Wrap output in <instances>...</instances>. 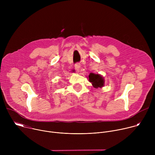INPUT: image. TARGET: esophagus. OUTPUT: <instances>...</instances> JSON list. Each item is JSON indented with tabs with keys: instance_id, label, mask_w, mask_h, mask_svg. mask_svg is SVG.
I'll list each match as a JSON object with an SVG mask.
<instances>
[{
	"instance_id": "obj_1",
	"label": "esophagus",
	"mask_w": 155,
	"mask_h": 155,
	"mask_svg": "<svg viewBox=\"0 0 155 155\" xmlns=\"http://www.w3.org/2000/svg\"><path fill=\"white\" fill-rule=\"evenodd\" d=\"M81 68V65L80 63H77L75 64V68L77 71H80Z\"/></svg>"
}]
</instances>
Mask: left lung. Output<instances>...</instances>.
<instances>
[{
    "instance_id": "left-lung-1",
    "label": "left lung",
    "mask_w": 155,
    "mask_h": 155,
    "mask_svg": "<svg viewBox=\"0 0 155 155\" xmlns=\"http://www.w3.org/2000/svg\"><path fill=\"white\" fill-rule=\"evenodd\" d=\"M88 78H89V81L91 83L94 87L101 88L104 86L105 80L102 75L98 74H96L94 73H90L89 76H88Z\"/></svg>"
}]
</instances>
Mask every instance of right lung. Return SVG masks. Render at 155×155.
Masks as SVG:
<instances>
[{"label": "right lung", "mask_w": 155, "mask_h": 155, "mask_svg": "<svg viewBox=\"0 0 155 155\" xmlns=\"http://www.w3.org/2000/svg\"><path fill=\"white\" fill-rule=\"evenodd\" d=\"M71 72H75V71H74V70H73V71H72Z\"/></svg>", "instance_id": "add662e5"}]
</instances>
